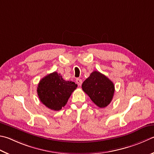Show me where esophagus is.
<instances>
[{"label": "esophagus", "mask_w": 154, "mask_h": 154, "mask_svg": "<svg viewBox=\"0 0 154 154\" xmlns=\"http://www.w3.org/2000/svg\"><path fill=\"white\" fill-rule=\"evenodd\" d=\"M76 82L78 84V85H82V80L81 79H77Z\"/></svg>", "instance_id": "1"}]
</instances>
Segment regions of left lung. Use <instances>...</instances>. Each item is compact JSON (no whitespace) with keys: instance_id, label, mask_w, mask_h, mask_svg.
<instances>
[{"instance_id":"1","label":"left lung","mask_w":154,"mask_h":154,"mask_svg":"<svg viewBox=\"0 0 154 154\" xmlns=\"http://www.w3.org/2000/svg\"><path fill=\"white\" fill-rule=\"evenodd\" d=\"M82 89L95 104L105 108L111 102L114 93V85L112 81L95 71L83 82Z\"/></svg>"}]
</instances>
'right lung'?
<instances>
[{
    "label": "right lung",
    "mask_w": 154,
    "mask_h": 154,
    "mask_svg": "<svg viewBox=\"0 0 154 154\" xmlns=\"http://www.w3.org/2000/svg\"><path fill=\"white\" fill-rule=\"evenodd\" d=\"M77 87L75 83L64 80L60 74L53 72L40 81L37 92L43 104L52 110L58 111L66 105Z\"/></svg>",
    "instance_id": "add662e5"
}]
</instances>
